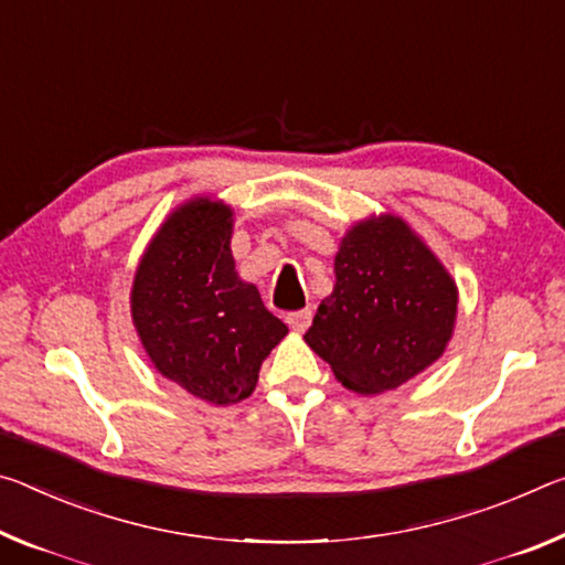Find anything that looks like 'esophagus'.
<instances>
[{
	"label": "esophagus",
	"instance_id": "esophagus-1",
	"mask_svg": "<svg viewBox=\"0 0 565 565\" xmlns=\"http://www.w3.org/2000/svg\"><path fill=\"white\" fill-rule=\"evenodd\" d=\"M288 326L292 328V330H298V332H302V330H308V326H310V320H312V310L310 308H302V310H292V312H288Z\"/></svg>",
	"mask_w": 565,
	"mask_h": 565
}]
</instances>
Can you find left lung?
Listing matches in <instances>:
<instances>
[{
    "label": "left lung",
    "mask_w": 565,
    "mask_h": 565,
    "mask_svg": "<svg viewBox=\"0 0 565 565\" xmlns=\"http://www.w3.org/2000/svg\"><path fill=\"white\" fill-rule=\"evenodd\" d=\"M458 290L403 220L360 222L335 257V290L320 302L308 345L340 383L375 395L411 381L443 355Z\"/></svg>",
    "instance_id": "8db88e82"
}]
</instances>
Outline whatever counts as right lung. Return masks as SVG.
<instances>
[{"label":"right lung","mask_w":565,"mask_h":565,"mask_svg":"<svg viewBox=\"0 0 565 565\" xmlns=\"http://www.w3.org/2000/svg\"><path fill=\"white\" fill-rule=\"evenodd\" d=\"M233 212L195 200L164 222L132 285V320L164 377L227 405L255 391L257 373L288 326L235 273Z\"/></svg>","instance_id":"1"}]
</instances>
